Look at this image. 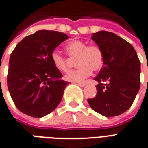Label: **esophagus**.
Segmentation results:
<instances>
[{
    "instance_id": "34e87169",
    "label": "esophagus",
    "mask_w": 148,
    "mask_h": 148,
    "mask_svg": "<svg viewBox=\"0 0 148 148\" xmlns=\"http://www.w3.org/2000/svg\"><path fill=\"white\" fill-rule=\"evenodd\" d=\"M76 84H78V85L80 86V87H84V86L85 85V82H80V83H76Z\"/></svg>"
}]
</instances>
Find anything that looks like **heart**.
<instances>
[{"instance_id": "heart-1", "label": "heart", "mask_w": 148, "mask_h": 148, "mask_svg": "<svg viewBox=\"0 0 148 148\" xmlns=\"http://www.w3.org/2000/svg\"><path fill=\"white\" fill-rule=\"evenodd\" d=\"M65 50L71 58L77 57L78 69L66 74L64 78L72 82H82L90 76L92 70L99 71L102 68L104 56L102 49L97 45H88L82 40H73L66 44ZM51 60L55 67L59 71L66 73L69 70L67 58L57 51L51 53Z\"/></svg>"}]
</instances>
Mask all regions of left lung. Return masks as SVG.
I'll use <instances>...</instances> for the list:
<instances>
[{
  "label": "left lung",
  "mask_w": 148,
  "mask_h": 148,
  "mask_svg": "<svg viewBox=\"0 0 148 148\" xmlns=\"http://www.w3.org/2000/svg\"><path fill=\"white\" fill-rule=\"evenodd\" d=\"M92 39L102 49L104 62L94 78L96 95L87 101L102 116H119L131 107L139 90L140 61L133 46L113 32L99 31Z\"/></svg>",
  "instance_id": "1"
}]
</instances>
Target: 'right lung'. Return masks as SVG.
Masks as SVG:
<instances>
[{
  "mask_svg": "<svg viewBox=\"0 0 148 148\" xmlns=\"http://www.w3.org/2000/svg\"><path fill=\"white\" fill-rule=\"evenodd\" d=\"M63 32L39 30L25 37L11 53L7 74L8 90L21 112L41 118L56 109L67 82L51 60L53 53L68 38Z\"/></svg>",
  "mask_w": 148,
  "mask_h": 148,
  "instance_id": "add662e5",
  "label": "right lung"
}]
</instances>
